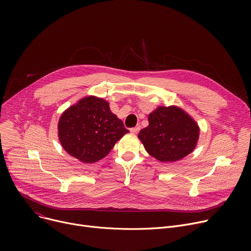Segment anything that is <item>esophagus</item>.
<instances>
[{
    "label": "esophagus",
    "instance_id": "obj_1",
    "mask_svg": "<svg viewBox=\"0 0 251 251\" xmlns=\"http://www.w3.org/2000/svg\"><path fill=\"white\" fill-rule=\"evenodd\" d=\"M139 130H140V126H139V125L135 126L134 128H131V129H130V131H131V132H132V133H134V134H137V133L139 132Z\"/></svg>",
    "mask_w": 251,
    "mask_h": 251
}]
</instances>
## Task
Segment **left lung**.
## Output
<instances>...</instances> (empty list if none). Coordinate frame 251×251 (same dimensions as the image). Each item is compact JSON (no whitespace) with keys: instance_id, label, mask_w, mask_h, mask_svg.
Returning a JSON list of instances; mask_svg holds the SVG:
<instances>
[{"instance_id":"1","label":"left lung","mask_w":251,"mask_h":251,"mask_svg":"<svg viewBox=\"0 0 251 251\" xmlns=\"http://www.w3.org/2000/svg\"><path fill=\"white\" fill-rule=\"evenodd\" d=\"M149 126L138 138L157 161L173 163L191 153L200 137V127L191 116L176 105L157 107L149 115Z\"/></svg>"}]
</instances>
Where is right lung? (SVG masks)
<instances>
[{"label": "right lung", "mask_w": 251, "mask_h": 251, "mask_svg": "<svg viewBox=\"0 0 251 251\" xmlns=\"http://www.w3.org/2000/svg\"><path fill=\"white\" fill-rule=\"evenodd\" d=\"M129 132L110 110L109 102L95 96L79 100L61 115L58 137L62 148L82 163H96Z\"/></svg>", "instance_id": "obj_1"}]
</instances>
